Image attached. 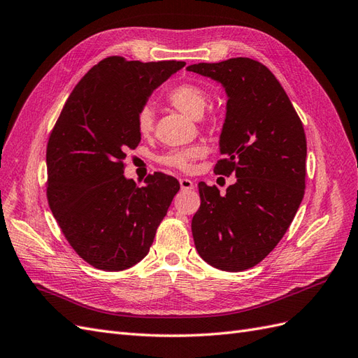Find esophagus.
Wrapping results in <instances>:
<instances>
[{
	"label": "esophagus",
	"instance_id": "esophagus-1",
	"mask_svg": "<svg viewBox=\"0 0 358 358\" xmlns=\"http://www.w3.org/2000/svg\"><path fill=\"white\" fill-rule=\"evenodd\" d=\"M180 187L181 190H192L195 187V185H193V181L190 178H180Z\"/></svg>",
	"mask_w": 358,
	"mask_h": 358
}]
</instances>
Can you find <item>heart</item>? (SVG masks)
<instances>
[{
	"label": "heart",
	"instance_id": "1",
	"mask_svg": "<svg viewBox=\"0 0 358 358\" xmlns=\"http://www.w3.org/2000/svg\"><path fill=\"white\" fill-rule=\"evenodd\" d=\"M171 106L192 118H199L208 105V93L206 88L193 83H182L171 88L166 94ZM136 129L142 136L150 135L155 129V110L151 106L141 108L136 114ZM206 155L202 145H192L181 150H172L162 157V162L171 168L189 171L193 162Z\"/></svg>",
	"mask_w": 358,
	"mask_h": 358
}]
</instances>
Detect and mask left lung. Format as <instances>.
<instances>
[{"mask_svg": "<svg viewBox=\"0 0 358 358\" xmlns=\"http://www.w3.org/2000/svg\"><path fill=\"white\" fill-rule=\"evenodd\" d=\"M189 71L227 91L220 159L214 172L237 181L224 195L199 182L201 207L192 219L199 257L223 271H243L278 246L306 187V135L289 97L259 61L229 58Z\"/></svg>", "mask_w": 358, "mask_h": 358, "instance_id": "left-lung-1", "label": "left lung"}]
</instances>
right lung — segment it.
<instances>
[{"mask_svg":"<svg viewBox=\"0 0 358 358\" xmlns=\"http://www.w3.org/2000/svg\"><path fill=\"white\" fill-rule=\"evenodd\" d=\"M185 66L101 59L71 91L49 136V207L70 246L99 270L121 271L144 259L180 190L166 173L148 176L142 187L122 173L126 151L141 142L139 109Z\"/></svg>","mask_w":358,"mask_h":358,"instance_id":"1","label":"right lung"}]
</instances>
